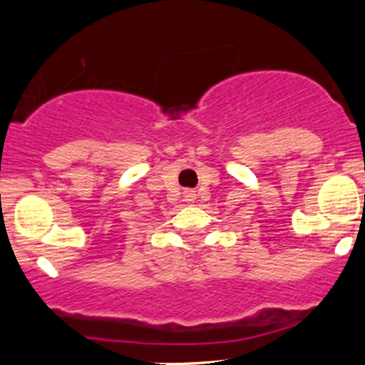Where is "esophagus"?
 Segmentation results:
<instances>
[{
  "mask_svg": "<svg viewBox=\"0 0 365 365\" xmlns=\"http://www.w3.org/2000/svg\"><path fill=\"white\" fill-rule=\"evenodd\" d=\"M183 197H185V200H188V202H194L197 195H195L194 190H185V192H183Z\"/></svg>",
  "mask_w": 365,
  "mask_h": 365,
  "instance_id": "1",
  "label": "esophagus"
}]
</instances>
